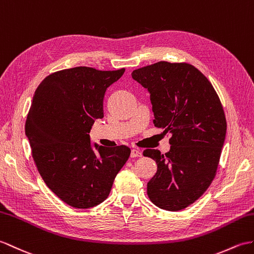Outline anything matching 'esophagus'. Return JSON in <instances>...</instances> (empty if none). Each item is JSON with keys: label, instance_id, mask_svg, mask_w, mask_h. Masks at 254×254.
Listing matches in <instances>:
<instances>
[{"label": "esophagus", "instance_id": "esophagus-1", "mask_svg": "<svg viewBox=\"0 0 254 254\" xmlns=\"http://www.w3.org/2000/svg\"><path fill=\"white\" fill-rule=\"evenodd\" d=\"M136 157H141V152L137 149H132L131 150V158H136Z\"/></svg>", "mask_w": 254, "mask_h": 254}]
</instances>
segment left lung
<instances>
[{
    "mask_svg": "<svg viewBox=\"0 0 254 254\" xmlns=\"http://www.w3.org/2000/svg\"><path fill=\"white\" fill-rule=\"evenodd\" d=\"M132 78L150 94L154 125L170 133L166 155L146 149L157 173L147 194L157 207L180 211L208 190L219 166L226 119L210 81L186 63L159 62L134 70Z\"/></svg>",
    "mask_w": 254,
    "mask_h": 254,
    "instance_id": "obj_1",
    "label": "left lung"
}]
</instances>
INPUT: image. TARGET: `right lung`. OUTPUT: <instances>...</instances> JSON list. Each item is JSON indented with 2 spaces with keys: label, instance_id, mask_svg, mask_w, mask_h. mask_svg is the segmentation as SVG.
I'll return each mask as SVG.
<instances>
[{
  "label": "right lung",
  "instance_id": "right-lung-1",
  "mask_svg": "<svg viewBox=\"0 0 254 254\" xmlns=\"http://www.w3.org/2000/svg\"><path fill=\"white\" fill-rule=\"evenodd\" d=\"M125 71L64 69L46 76L34 92L25 126L33 160L47 187L73 208L103 202L131 154L125 145H92L88 135L104 117L106 91Z\"/></svg>",
  "mask_w": 254,
  "mask_h": 254
}]
</instances>
